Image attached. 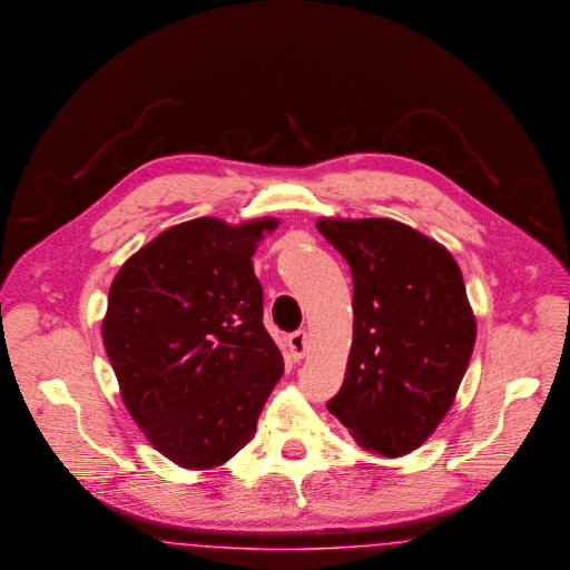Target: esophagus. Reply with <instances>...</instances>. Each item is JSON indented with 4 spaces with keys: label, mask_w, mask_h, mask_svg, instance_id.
Returning <instances> with one entry per match:
<instances>
[{
    "label": "esophagus",
    "mask_w": 570,
    "mask_h": 570,
    "mask_svg": "<svg viewBox=\"0 0 570 570\" xmlns=\"http://www.w3.org/2000/svg\"><path fill=\"white\" fill-rule=\"evenodd\" d=\"M288 347H291V356L295 361H301L307 352V333L305 331H296L288 337Z\"/></svg>",
    "instance_id": "obj_1"
}]
</instances>
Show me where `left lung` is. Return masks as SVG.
<instances>
[{
	"instance_id": "1",
	"label": "left lung",
	"mask_w": 570,
	"mask_h": 570,
	"mask_svg": "<svg viewBox=\"0 0 570 570\" xmlns=\"http://www.w3.org/2000/svg\"><path fill=\"white\" fill-rule=\"evenodd\" d=\"M354 277V340L328 411L361 448L417 450L454 403L475 345V316L454 256L387 218H320Z\"/></svg>"
}]
</instances>
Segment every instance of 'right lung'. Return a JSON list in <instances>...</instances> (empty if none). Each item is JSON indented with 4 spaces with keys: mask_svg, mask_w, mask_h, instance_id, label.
<instances>
[{
    "mask_svg": "<svg viewBox=\"0 0 570 570\" xmlns=\"http://www.w3.org/2000/svg\"><path fill=\"white\" fill-rule=\"evenodd\" d=\"M275 218L167 228L120 267L101 324L125 407L190 471L225 464L256 431L284 361L263 326L252 254Z\"/></svg>",
    "mask_w": 570,
    "mask_h": 570,
    "instance_id": "right-lung-1",
    "label": "right lung"
}]
</instances>
